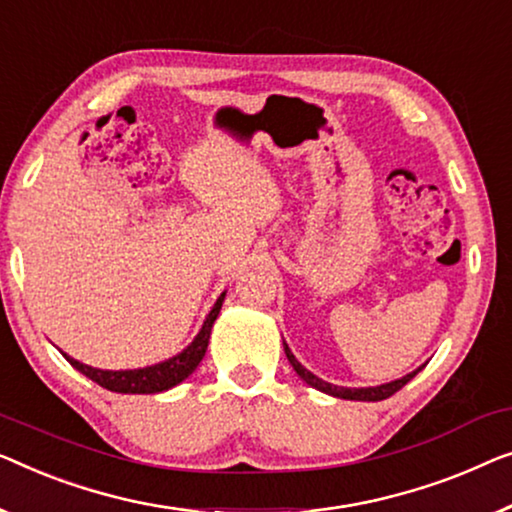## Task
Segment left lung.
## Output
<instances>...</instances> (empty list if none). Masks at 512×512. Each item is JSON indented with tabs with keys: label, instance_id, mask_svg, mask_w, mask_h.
Returning a JSON list of instances; mask_svg holds the SVG:
<instances>
[{
	"label": "left lung",
	"instance_id": "obj_1",
	"mask_svg": "<svg viewBox=\"0 0 512 512\" xmlns=\"http://www.w3.org/2000/svg\"><path fill=\"white\" fill-rule=\"evenodd\" d=\"M284 351H286V358H288V362H291L293 365V369L295 372H298V376L305 383H309L311 388H316V390H321V392H325V395H332V397H339V399H355V402H381V399H388V397H392L395 395L397 390H402L406 383H409L413 376H416L422 367H418L416 372H411V374H406V376H402V379H397V381H390V383H383V385H374V388H344V385H332V383H328V381H323V379H318V376H314L309 372V369H305L300 365L298 360H295V355L291 353V348H288V344L284 342Z\"/></svg>",
	"mask_w": 512,
	"mask_h": 512
}]
</instances>
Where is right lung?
Segmentation results:
<instances>
[{
	"instance_id": "add662e5",
	"label": "right lung",
	"mask_w": 512,
	"mask_h": 512,
	"mask_svg": "<svg viewBox=\"0 0 512 512\" xmlns=\"http://www.w3.org/2000/svg\"><path fill=\"white\" fill-rule=\"evenodd\" d=\"M224 298H226V293H221L219 300L214 302V307L210 314H207L203 328L196 335L194 342L184 348L182 353H177V355H173V358L159 362V365L143 367V369H120V372H113V369H96L90 365H83V362L73 360L71 355H66V353H62V355L71 362V367L78 369L80 374H85L87 379H92L94 383H99L101 388H106L110 392H124V395H154V392L170 390L173 385L187 379V376L198 367V362L203 360L207 344H210L212 323L217 321Z\"/></svg>"
}]
</instances>
